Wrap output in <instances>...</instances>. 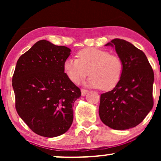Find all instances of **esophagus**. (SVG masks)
Masks as SVG:
<instances>
[{
    "label": "esophagus",
    "instance_id": "34e87169",
    "mask_svg": "<svg viewBox=\"0 0 161 161\" xmlns=\"http://www.w3.org/2000/svg\"><path fill=\"white\" fill-rule=\"evenodd\" d=\"M81 92H82V95L84 96V95H86L87 93H88V90L82 88V89H81Z\"/></svg>",
    "mask_w": 161,
    "mask_h": 161
}]
</instances>
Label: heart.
Masks as SVG:
<instances>
[{
	"label": "heart",
	"mask_w": 161,
	"mask_h": 161,
	"mask_svg": "<svg viewBox=\"0 0 161 161\" xmlns=\"http://www.w3.org/2000/svg\"><path fill=\"white\" fill-rule=\"evenodd\" d=\"M78 58L69 57L64 63V69L70 80L79 84L89 74L88 84L108 91L120 81L123 61L117 55L96 47H87L77 53Z\"/></svg>",
	"instance_id": "obj_1"
}]
</instances>
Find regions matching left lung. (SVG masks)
<instances>
[{
  "label": "left lung",
  "instance_id": "left-lung-1",
  "mask_svg": "<svg viewBox=\"0 0 161 161\" xmlns=\"http://www.w3.org/2000/svg\"><path fill=\"white\" fill-rule=\"evenodd\" d=\"M107 45L115 47L123 72L115 88L101 95L99 116L111 129L124 130L142 123L152 109L154 71L145 53L129 42L115 38Z\"/></svg>",
  "mask_w": 161,
  "mask_h": 161
}]
</instances>
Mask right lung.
<instances>
[{
    "instance_id": "right-lung-1",
    "label": "right lung",
    "mask_w": 161,
    "mask_h": 161,
    "mask_svg": "<svg viewBox=\"0 0 161 161\" xmlns=\"http://www.w3.org/2000/svg\"><path fill=\"white\" fill-rule=\"evenodd\" d=\"M70 51L41 40L16 63L12 79L16 112L41 136H60L73 123V104L81 91L64 73Z\"/></svg>"
}]
</instances>
